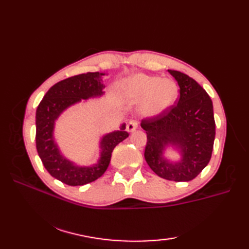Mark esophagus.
<instances>
[{"instance_id":"34e87169","label":"esophagus","mask_w":249,"mask_h":249,"mask_svg":"<svg viewBox=\"0 0 249 249\" xmlns=\"http://www.w3.org/2000/svg\"><path fill=\"white\" fill-rule=\"evenodd\" d=\"M137 127H138V124H137V122L131 120L128 122L127 126H126V130L128 131V133H133V131H135L137 129Z\"/></svg>"}]
</instances>
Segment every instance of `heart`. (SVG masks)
I'll return each mask as SVG.
<instances>
[{"label":"heart","instance_id":"b5f03b06","mask_svg":"<svg viewBox=\"0 0 249 249\" xmlns=\"http://www.w3.org/2000/svg\"><path fill=\"white\" fill-rule=\"evenodd\" d=\"M120 93L129 103L139 104V114L158 118L170 111L178 98V83L169 78L136 73L119 82Z\"/></svg>","mask_w":249,"mask_h":249}]
</instances>
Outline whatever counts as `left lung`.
<instances>
[{
  "mask_svg": "<svg viewBox=\"0 0 249 249\" xmlns=\"http://www.w3.org/2000/svg\"><path fill=\"white\" fill-rule=\"evenodd\" d=\"M179 87L178 103L158 118L142 121L147 142L144 157L158 177L176 182L195 178L208 166L215 139V120L212 99L193 78L168 70ZM179 154L169 160V149Z\"/></svg>",
  "mask_w": 249,
  "mask_h": 249,
  "instance_id": "obj_1",
  "label": "left lung"
}]
</instances>
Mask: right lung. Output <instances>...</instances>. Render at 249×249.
I'll return each mask as SVG.
<instances>
[{
	"mask_svg": "<svg viewBox=\"0 0 249 249\" xmlns=\"http://www.w3.org/2000/svg\"><path fill=\"white\" fill-rule=\"evenodd\" d=\"M105 72H88L55 83L36 110V149L43 165L52 177L71 186H80L97 179L107 170L111 153L128 137L123 123L118 130L105 134L98 142L99 157L91 166H81L63 154L55 141V123L65 111L79 103L104 96Z\"/></svg>",
	"mask_w": 249,
	"mask_h": 249,
	"instance_id": "1",
	"label": "right lung"
}]
</instances>
